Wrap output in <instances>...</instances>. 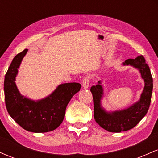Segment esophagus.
Segmentation results:
<instances>
[{
  "label": "esophagus",
  "mask_w": 158,
  "mask_h": 158,
  "mask_svg": "<svg viewBox=\"0 0 158 158\" xmlns=\"http://www.w3.org/2000/svg\"><path fill=\"white\" fill-rule=\"evenodd\" d=\"M90 85V79L88 77H85L84 79H83L82 81V87L85 88V89H86V88H88V87H89Z\"/></svg>",
  "instance_id": "obj_1"
}]
</instances>
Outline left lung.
Returning <instances> with one entry per match:
<instances>
[{
    "mask_svg": "<svg viewBox=\"0 0 158 158\" xmlns=\"http://www.w3.org/2000/svg\"><path fill=\"white\" fill-rule=\"evenodd\" d=\"M122 64L123 66H131L138 70L144 81V88L137 102L126 108L108 111L102 105V99L104 97L102 81H98L97 85L90 88L93 95L96 122L108 131L115 133L131 129L145 117L149 108L153 90L151 71L143 56H137L136 59H127Z\"/></svg>",
    "mask_w": 158,
    "mask_h": 158,
    "instance_id": "left-lung-1",
    "label": "left lung"
}]
</instances>
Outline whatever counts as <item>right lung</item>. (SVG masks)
Masks as SVG:
<instances>
[{
  "label": "right lung",
  "instance_id": "obj_1",
  "mask_svg": "<svg viewBox=\"0 0 158 158\" xmlns=\"http://www.w3.org/2000/svg\"><path fill=\"white\" fill-rule=\"evenodd\" d=\"M28 50L25 49L15 56L4 79V96L7 111L23 129L34 133H44L57 128L64 119L67 106L81 85L64 83L48 97L33 100L20 93L15 80L22 59Z\"/></svg>",
  "mask_w": 158,
  "mask_h": 158
}]
</instances>
